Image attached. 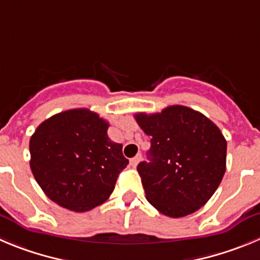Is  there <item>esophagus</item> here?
<instances>
[{
  "instance_id": "obj_1",
  "label": "esophagus",
  "mask_w": 260,
  "mask_h": 260,
  "mask_svg": "<svg viewBox=\"0 0 260 260\" xmlns=\"http://www.w3.org/2000/svg\"><path fill=\"white\" fill-rule=\"evenodd\" d=\"M141 159H142V155L141 154L136 155L135 157H132V159H131V166H132L133 168H136V167H137V164L140 163V161H141Z\"/></svg>"
}]
</instances>
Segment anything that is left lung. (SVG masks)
<instances>
[{
    "label": "left lung",
    "mask_w": 260,
    "mask_h": 260,
    "mask_svg": "<svg viewBox=\"0 0 260 260\" xmlns=\"http://www.w3.org/2000/svg\"><path fill=\"white\" fill-rule=\"evenodd\" d=\"M135 118L151 136L150 161L137 166L147 201L171 218L200 209L225 172L227 141L219 128L204 114L182 105L161 113H138Z\"/></svg>",
    "instance_id": "obj_1"
}]
</instances>
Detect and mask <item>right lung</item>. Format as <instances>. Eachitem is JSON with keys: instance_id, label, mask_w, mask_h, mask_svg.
Wrapping results in <instances>:
<instances>
[{"instance_id": "right-lung-1", "label": "right lung", "mask_w": 260, "mask_h": 260, "mask_svg": "<svg viewBox=\"0 0 260 260\" xmlns=\"http://www.w3.org/2000/svg\"><path fill=\"white\" fill-rule=\"evenodd\" d=\"M108 128L88 109L62 111L38 125L29 141L30 169L53 203L82 213L108 200L128 164Z\"/></svg>"}]
</instances>
